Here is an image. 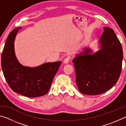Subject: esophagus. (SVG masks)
<instances>
[{
	"label": "esophagus",
	"instance_id": "obj_1",
	"mask_svg": "<svg viewBox=\"0 0 126 126\" xmlns=\"http://www.w3.org/2000/svg\"><path fill=\"white\" fill-rule=\"evenodd\" d=\"M70 60V58L69 57H67V58H66L64 59V63H65V64H67L69 62V61Z\"/></svg>",
	"mask_w": 126,
	"mask_h": 126
}]
</instances>
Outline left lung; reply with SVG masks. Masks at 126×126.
Segmentation results:
<instances>
[{"instance_id":"obj_1","label":"left lung","mask_w":126,"mask_h":126,"mask_svg":"<svg viewBox=\"0 0 126 126\" xmlns=\"http://www.w3.org/2000/svg\"><path fill=\"white\" fill-rule=\"evenodd\" d=\"M103 30L98 40V50L93 53L88 47H85L73 59L76 84L84 94L106 92L116 83L120 76L122 46L112 29L106 27Z\"/></svg>"}]
</instances>
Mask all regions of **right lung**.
I'll use <instances>...</instances> for the list:
<instances>
[{"label": "right lung", "mask_w": 126, "mask_h": 126, "mask_svg": "<svg viewBox=\"0 0 126 126\" xmlns=\"http://www.w3.org/2000/svg\"><path fill=\"white\" fill-rule=\"evenodd\" d=\"M22 27L9 33L1 54V64L4 77L13 91L28 97L43 96L48 93L61 61L47 62L35 67L24 66L17 59L14 41Z\"/></svg>", "instance_id": "right-lung-1"}]
</instances>
